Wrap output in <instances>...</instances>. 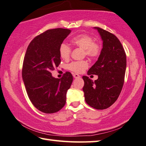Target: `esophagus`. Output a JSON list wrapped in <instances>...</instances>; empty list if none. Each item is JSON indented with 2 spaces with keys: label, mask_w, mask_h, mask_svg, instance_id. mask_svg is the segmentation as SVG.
I'll return each mask as SVG.
<instances>
[{
  "label": "esophagus",
  "mask_w": 146,
  "mask_h": 146,
  "mask_svg": "<svg viewBox=\"0 0 146 146\" xmlns=\"http://www.w3.org/2000/svg\"><path fill=\"white\" fill-rule=\"evenodd\" d=\"M73 77L75 78H80V76L79 75H78V74H73Z\"/></svg>",
  "instance_id": "obj_1"
}]
</instances>
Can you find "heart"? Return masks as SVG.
<instances>
[{
    "label": "heart",
    "instance_id": "obj_1",
    "mask_svg": "<svg viewBox=\"0 0 146 146\" xmlns=\"http://www.w3.org/2000/svg\"><path fill=\"white\" fill-rule=\"evenodd\" d=\"M71 43L75 46L84 50V54L90 58H96L99 56L101 51V46L99 43L94 42V39L87 34H81L74 37ZM71 48L67 44H62L59 47L60 57L66 61L70 58ZM88 62L86 61H73L68 65V68L76 73H81L88 68Z\"/></svg>",
    "mask_w": 146,
    "mask_h": 146
}]
</instances>
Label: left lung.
Masks as SVG:
<instances>
[{
    "instance_id": "1",
    "label": "left lung",
    "mask_w": 146,
    "mask_h": 146,
    "mask_svg": "<svg viewBox=\"0 0 146 146\" xmlns=\"http://www.w3.org/2000/svg\"><path fill=\"white\" fill-rule=\"evenodd\" d=\"M98 30L102 40V48L98 60L87 74L96 75L98 80L93 82L83 76L85 102L96 110H104L115 103L120 94L124 84L127 58L120 41L109 31L101 28Z\"/></svg>"
}]
</instances>
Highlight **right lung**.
<instances>
[{
    "label": "right lung",
    "mask_w": 146,
    "mask_h": 146,
    "mask_svg": "<svg viewBox=\"0 0 146 146\" xmlns=\"http://www.w3.org/2000/svg\"><path fill=\"white\" fill-rule=\"evenodd\" d=\"M70 33V30L61 28L45 31L31 40L25 54L23 80L31 103L44 113H56L64 107L72 84L70 72L61 78L51 73L61 63L60 45Z\"/></svg>",
    "instance_id": "1"
}]
</instances>
